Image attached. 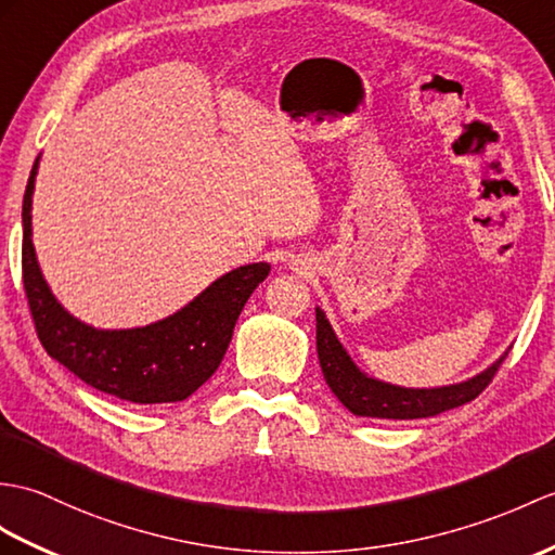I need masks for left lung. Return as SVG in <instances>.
Returning <instances> with one entry per match:
<instances>
[{
    "label": "left lung",
    "mask_w": 555,
    "mask_h": 555,
    "mask_svg": "<svg viewBox=\"0 0 555 555\" xmlns=\"http://www.w3.org/2000/svg\"><path fill=\"white\" fill-rule=\"evenodd\" d=\"M317 352L328 388L340 399L343 406L350 409L354 416L392 421L428 418L470 402V399H475L487 388L489 380L494 378V373L508 354L504 352L492 366H487L482 373H478V376L456 385H444V388H399V385H390L366 376V373L352 362V357L345 352V347L340 345L336 333H333L326 314L321 312L319 307Z\"/></svg>",
    "instance_id": "obj_1"
}]
</instances>
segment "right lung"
<instances>
[{
  "label": "right lung",
  "mask_w": 555,
  "mask_h": 555,
  "mask_svg": "<svg viewBox=\"0 0 555 555\" xmlns=\"http://www.w3.org/2000/svg\"><path fill=\"white\" fill-rule=\"evenodd\" d=\"M37 165L40 158L23 196V286L47 354L87 385L125 402H182L222 364L243 305L272 267L255 262L231 269L156 324L122 331L89 326L61 307L37 264L30 215Z\"/></svg>",
  "instance_id": "add662e5"
}]
</instances>
